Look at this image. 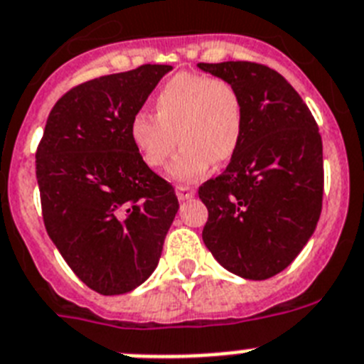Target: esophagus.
<instances>
[{"label": "esophagus", "instance_id": "obj_1", "mask_svg": "<svg viewBox=\"0 0 364 364\" xmlns=\"http://www.w3.org/2000/svg\"><path fill=\"white\" fill-rule=\"evenodd\" d=\"M176 194H178L179 200L185 201V200H191V198H194L196 191H194V186L178 185V186H176Z\"/></svg>", "mask_w": 364, "mask_h": 364}]
</instances>
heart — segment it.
Returning a JSON list of instances; mask_svg holds the SVG:
<instances>
[{"mask_svg": "<svg viewBox=\"0 0 364 364\" xmlns=\"http://www.w3.org/2000/svg\"><path fill=\"white\" fill-rule=\"evenodd\" d=\"M154 112L135 113L129 137L150 168H161L176 144L170 164L178 181H196L213 163H227L240 146L245 124L242 91L235 82L200 73H178L154 95Z\"/></svg>", "mask_w": 364, "mask_h": 364, "instance_id": "obj_1", "label": "heart"}]
</instances>
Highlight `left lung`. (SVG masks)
<instances>
[{"label": "left lung", "mask_w": 364, "mask_h": 364, "mask_svg": "<svg viewBox=\"0 0 364 364\" xmlns=\"http://www.w3.org/2000/svg\"><path fill=\"white\" fill-rule=\"evenodd\" d=\"M235 82L245 124L218 178L200 186L208 210L203 242L227 271L265 280L296 258L322 208V139L314 115L286 78L257 62L198 64Z\"/></svg>", "instance_id": "8db88e82"}]
</instances>
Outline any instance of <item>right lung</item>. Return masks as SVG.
<instances>
[{"label":"right lung","mask_w":364,"mask_h":364,"mask_svg":"<svg viewBox=\"0 0 364 364\" xmlns=\"http://www.w3.org/2000/svg\"><path fill=\"white\" fill-rule=\"evenodd\" d=\"M170 65L144 64L71 87L53 106L36 150L47 235L73 273L121 295L159 264L179 203L143 161L129 121Z\"/></svg>","instance_id":"right-lung-1"}]
</instances>
